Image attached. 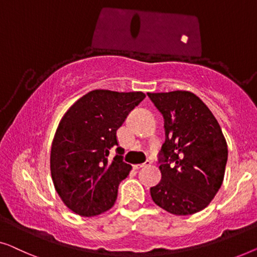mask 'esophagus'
Returning <instances> with one entry per match:
<instances>
[{"mask_svg": "<svg viewBox=\"0 0 257 257\" xmlns=\"http://www.w3.org/2000/svg\"><path fill=\"white\" fill-rule=\"evenodd\" d=\"M150 164H151V162H150V161H147L146 163H142V164H135V165H134V169L139 170V169H141V168H144V166H148V165H150Z\"/></svg>", "mask_w": 257, "mask_h": 257, "instance_id": "34e87169", "label": "esophagus"}]
</instances>
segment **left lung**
<instances>
[{"mask_svg": "<svg viewBox=\"0 0 257 257\" xmlns=\"http://www.w3.org/2000/svg\"><path fill=\"white\" fill-rule=\"evenodd\" d=\"M164 117L160 153L161 182L151 187L154 202L166 212L189 215L207 207L225 176L228 149L222 130L196 94L148 93Z\"/></svg>", "mask_w": 257, "mask_h": 257, "instance_id": "8db88e82", "label": "left lung"}]
</instances>
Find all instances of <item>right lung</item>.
Listing matches in <instances>:
<instances>
[{"instance_id":"add662e5","label":"right lung","mask_w":257,"mask_h":257,"mask_svg":"<svg viewBox=\"0 0 257 257\" xmlns=\"http://www.w3.org/2000/svg\"><path fill=\"white\" fill-rule=\"evenodd\" d=\"M144 97L142 92L95 89L65 113L53 137L50 169L57 193L71 211L94 216L114 206L118 185L132 170L122 161L116 130ZM114 147L118 155L109 162Z\"/></svg>"}]
</instances>
